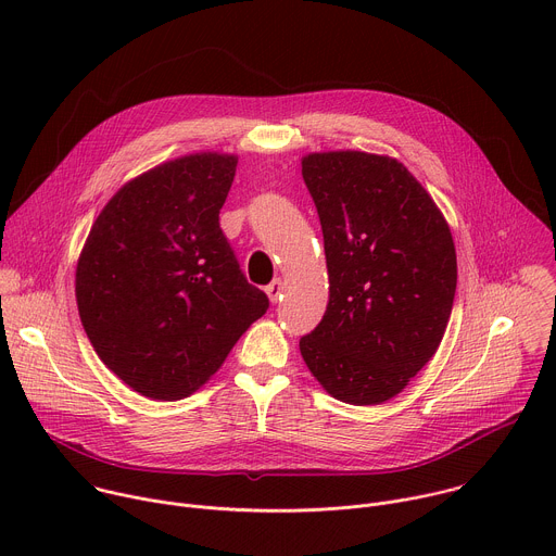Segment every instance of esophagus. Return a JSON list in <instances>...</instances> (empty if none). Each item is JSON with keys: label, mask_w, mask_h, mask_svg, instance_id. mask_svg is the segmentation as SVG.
Returning a JSON list of instances; mask_svg holds the SVG:
<instances>
[{"label": "esophagus", "mask_w": 556, "mask_h": 556, "mask_svg": "<svg viewBox=\"0 0 556 556\" xmlns=\"http://www.w3.org/2000/svg\"><path fill=\"white\" fill-rule=\"evenodd\" d=\"M281 292H283V281H281V279H275L273 283L266 286V294H268V299H270L273 303H277V301L283 296Z\"/></svg>", "instance_id": "obj_1"}]
</instances>
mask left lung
Instances as JSON below:
<instances>
[{
  "label": "left lung",
  "mask_w": 556,
  "mask_h": 556,
  "mask_svg": "<svg viewBox=\"0 0 556 556\" xmlns=\"http://www.w3.org/2000/svg\"><path fill=\"white\" fill-rule=\"evenodd\" d=\"M321 219L330 301L299 341L332 399L382 405L433 358L457 286L451 228L412 172L389 155L301 157Z\"/></svg>",
  "instance_id": "8db88e82"
}]
</instances>
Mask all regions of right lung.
<instances>
[{"label": "right lung", "mask_w": 556, "mask_h": 556, "mask_svg": "<svg viewBox=\"0 0 556 556\" xmlns=\"http://www.w3.org/2000/svg\"><path fill=\"white\" fill-rule=\"evenodd\" d=\"M235 153L200 151L123 185L76 264V305L99 358L151 401H182L266 314L219 228Z\"/></svg>", "instance_id": "add662e5"}]
</instances>
